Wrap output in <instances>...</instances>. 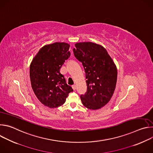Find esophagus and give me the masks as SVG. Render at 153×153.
<instances>
[{"mask_svg":"<svg viewBox=\"0 0 153 153\" xmlns=\"http://www.w3.org/2000/svg\"><path fill=\"white\" fill-rule=\"evenodd\" d=\"M72 88H73V89L74 90H76V88H77V86H76V85H74L72 86Z\"/></svg>","mask_w":153,"mask_h":153,"instance_id":"esophagus-1","label":"esophagus"}]
</instances>
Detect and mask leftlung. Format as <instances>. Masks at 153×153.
I'll list each match as a JSON object with an SVG mask.
<instances>
[{
    "label": "left lung",
    "instance_id": "1",
    "mask_svg": "<svg viewBox=\"0 0 153 153\" xmlns=\"http://www.w3.org/2000/svg\"><path fill=\"white\" fill-rule=\"evenodd\" d=\"M73 49L75 57L85 70L87 90L80 95L83 105L97 110L110 100L116 85L117 71L107 51L92 42H80Z\"/></svg>",
    "mask_w": 153,
    "mask_h": 153
}]
</instances>
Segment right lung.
<instances>
[{
	"label": "right lung",
	"instance_id": "1",
	"mask_svg": "<svg viewBox=\"0 0 153 153\" xmlns=\"http://www.w3.org/2000/svg\"><path fill=\"white\" fill-rule=\"evenodd\" d=\"M70 45L56 42L42 47L31 63L30 76L32 88L39 101L49 108L62 105L73 91L60 73L70 56Z\"/></svg>",
	"mask_w": 153,
	"mask_h": 153
}]
</instances>
